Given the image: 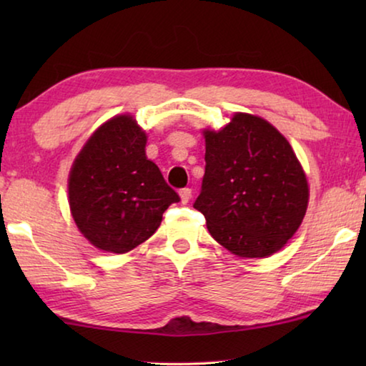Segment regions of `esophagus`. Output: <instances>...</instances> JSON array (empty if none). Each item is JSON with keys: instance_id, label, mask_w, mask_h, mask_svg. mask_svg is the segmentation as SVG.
<instances>
[{"instance_id": "34e87169", "label": "esophagus", "mask_w": 366, "mask_h": 366, "mask_svg": "<svg viewBox=\"0 0 366 366\" xmlns=\"http://www.w3.org/2000/svg\"><path fill=\"white\" fill-rule=\"evenodd\" d=\"M179 197H181V202L184 203H189V200H190V197H192V189H189V187H184V189H181L179 190Z\"/></svg>"}]
</instances>
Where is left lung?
I'll return each instance as SVG.
<instances>
[{
    "instance_id": "1",
    "label": "left lung",
    "mask_w": 366,
    "mask_h": 366,
    "mask_svg": "<svg viewBox=\"0 0 366 366\" xmlns=\"http://www.w3.org/2000/svg\"><path fill=\"white\" fill-rule=\"evenodd\" d=\"M203 135L207 166L194 208L212 237L242 258L281 250L308 205V182L292 147L268 121L245 113Z\"/></svg>"
}]
</instances>
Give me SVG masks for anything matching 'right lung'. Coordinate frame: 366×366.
Instances as JSON below:
<instances>
[{
	"mask_svg": "<svg viewBox=\"0 0 366 366\" xmlns=\"http://www.w3.org/2000/svg\"><path fill=\"white\" fill-rule=\"evenodd\" d=\"M147 134L132 116H116L86 140L69 174V207L97 249L126 253L152 237L181 200L145 154Z\"/></svg>",
	"mask_w": 366,
	"mask_h": 366,
	"instance_id": "obj_1",
	"label": "right lung"
}]
</instances>
